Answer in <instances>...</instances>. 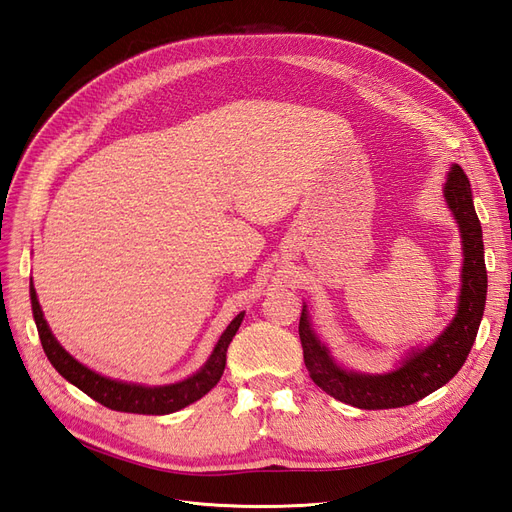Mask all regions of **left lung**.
Returning <instances> with one entry per match:
<instances>
[{
  "label": "left lung",
  "mask_w": 512,
  "mask_h": 512,
  "mask_svg": "<svg viewBox=\"0 0 512 512\" xmlns=\"http://www.w3.org/2000/svg\"><path fill=\"white\" fill-rule=\"evenodd\" d=\"M444 198L459 224L463 245L461 294L451 324L436 337V342L421 350H410L389 374H361L339 367L329 348L316 337L309 324L307 305L299 320L303 361L324 393L361 410H389L410 406L414 401L438 391L466 363L483 320L487 301V269L483 228L472 203L470 181L459 164L448 170Z\"/></svg>",
  "instance_id": "left-lung-1"
}]
</instances>
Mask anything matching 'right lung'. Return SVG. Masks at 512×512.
Masks as SVG:
<instances>
[{
    "instance_id": "add662e5",
    "label": "right lung",
    "mask_w": 512,
    "mask_h": 512,
    "mask_svg": "<svg viewBox=\"0 0 512 512\" xmlns=\"http://www.w3.org/2000/svg\"><path fill=\"white\" fill-rule=\"evenodd\" d=\"M29 297H32V312H34L40 342H42L44 354L49 356L51 365L68 382H72L76 389H81L85 395L96 399L98 404L117 412H132V414H170L194 404V401L207 395L213 386L220 382L224 374L228 344L239 331L241 320H243V312L237 314V318L228 324L226 331L218 339V344H215L209 361L188 380H181L177 384H166V386H143V384L121 382V380L100 376L96 371H91L89 367L76 361L74 356H70L64 348H61V344L51 333L49 324H46L34 284H29Z\"/></svg>"
}]
</instances>
